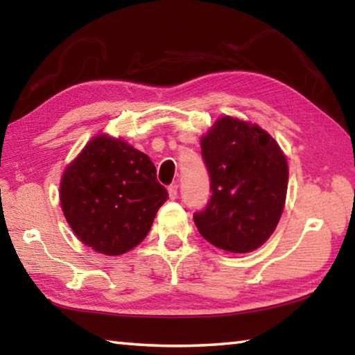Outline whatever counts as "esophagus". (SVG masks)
Instances as JSON below:
<instances>
[{"label": "esophagus", "mask_w": 355, "mask_h": 355, "mask_svg": "<svg viewBox=\"0 0 355 355\" xmlns=\"http://www.w3.org/2000/svg\"><path fill=\"white\" fill-rule=\"evenodd\" d=\"M168 192H169V198L171 200H177V197H178V186H177V183H172L168 187Z\"/></svg>", "instance_id": "obj_1"}]
</instances>
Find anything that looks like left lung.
<instances>
[{"label": "left lung", "mask_w": 355, "mask_h": 355, "mask_svg": "<svg viewBox=\"0 0 355 355\" xmlns=\"http://www.w3.org/2000/svg\"><path fill=\"white\" fill-rule=\"evenodd\" d=\"M210 177V200L193 214L201 236L225 252L261 247L281 220L288 164L276 140L258 125L218 119L201 139Z\"/></svg>", "instance_id": "8db88e82"}]
</instances>
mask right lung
I'll use <instances>...</instances> for the list:
<instances>
[{"label": "right lung", "mask_w": 355, "mask_h": 355, "mask_svg": "<svg viewBox=\"0 0 355 355\" xmlns=\"http://www.w3.org/2000/svg\"><path fill=\"white\" fill-rule=\"evenodd\" d=\"M166 200L149 157L107 134L88 141L61 180L67 223L87 247L107 256L139 245Z\"/></svg>", "instance_id": "right-lung-1"}]
</instances>
